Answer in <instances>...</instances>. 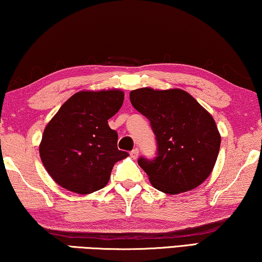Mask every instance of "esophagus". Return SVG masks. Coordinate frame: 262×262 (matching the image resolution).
I'll use <instances>...</instances> for the list:
<instances>
[{"label": "esophagus", "instance_id": "obj_1", "mask_svg": "<svg viewBox=\"0 0 262 262\" xmlns=\"http://www.w3.org/2000/svg\"><path fill=\"white\" fill-rule=\"evenodd\" d=\"M130 156H132L133 159L138 158V156H139V149H138V148H134V149L130 151Z\"/></svg>", "mask_w": 262, "mask_h": 262}]
</instances>
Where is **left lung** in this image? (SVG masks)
Here are the masks:
<instances>
[{"mask_svg": "<svg viewBox=\"0 0 262 262\" xmlns=\"http://www.w3.org/2000/svg\"><path fill=\"white\" fill-rule=\"evenodd\" d=\"M129 97L156 136L158 156L138 161L154 188L175 195L200 186L212 173L220 150L221 136L213 116L179 88H140Z\"/></svg>", "mask_w": 262, "mask_h": 262, "instance_id": "left-lung-1", "label": "left lung"}]
</instances>
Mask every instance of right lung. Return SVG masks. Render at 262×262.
Masks as SVG:
<instances>
[{
	"label": "right lung",
	"instance_id": "add662e5",
	"mask_svg": "<svg viewBox=\"0 0 262 262\" xmlns=\"http://www.w3.org/2000/svg\"><path fill=\"white\" fill-rule=\"evenodd\" d=\"M123 99L119 89L82 91L69 97L49 121L38 150L57 185L77 194L107 185L115 162L129 155L118 149V133L108 126Z\"/></svg>",
	"mask_w": 262,
	"mask_h": 262
}]
</instances>
